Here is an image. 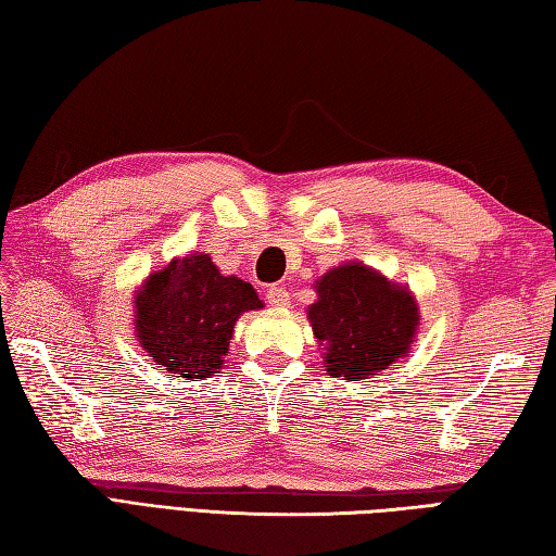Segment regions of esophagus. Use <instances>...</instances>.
<instances>
[{
	"mask_svg": "<svg viewBox=\"0 0 556 556\" xmlns=\"http://www.w3.org/2000/svg\"><path fill=\"white\" fill-rule=\"evenodd\" d=\"M265 299H267L269 305H275V308H289V305H291V296H289L287 287H277V285L269 287L265 291Z\"/></svg>",
	"mask_w": 556,
	"mask_h": 556,
	"instance_id": "obj_1",
	"label": "esophagus"
}]
</instances>
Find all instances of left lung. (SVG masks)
<instances>
[{"label":"left lung","mask_w":556,"mask_h":556,"mask_svg":"<svg viewBox=\"0 0 556 556\" xmlns=\"http://www.w3.org/2000/svg\"><path fill=\"white\" fill-rule=\"evenodd\" d=\"M308 320L327 349V372L358 382L404 356L416 334L418 308L406 289L349 263L317 281Z\"/></svg>","instance_id":"left-lung-1"}]
</instances>
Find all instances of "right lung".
Segmentation results:
<instances>
[{
  "instance_id": "add662e5",
  "label": "right lung",
  "mask_w": 556,
  "mask_h": 556,
  "mask_svg": "<svg viewBox=\"0 0 556 556\" xmlns=\"http://www.w3.org/2000/svg\"><path fill=\"white\" fill-rule=\"evenodd\" d=\"M253 308H263L255 289L222 277L210 255L172 260L136 296L140 346L169 372L203 380L222 368L236 320Z\"/></svg>"
}]
</instances>
